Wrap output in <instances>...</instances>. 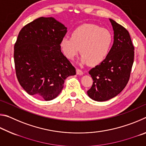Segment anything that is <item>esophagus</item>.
<instances>
[{"label":"esophagus","mask_w":146,"mask_h":146,"mask_svg":"<svg viewBox=\"0 0 146 146\" xmlns=\"http://www.w3.org/2000/svg\"><path fill=\"white\" fill-rule=\"evenodd\" d=\"M76 74H77L78 75H82L84 73L82 70H79V69H76Z\"/></svg>","instance_id":"1"}]
</instances>
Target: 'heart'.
<instances>
[{"label": "heart", "instance_id": "1", "mask_svg": "<svg viewBox=\"0 0 146 146\" xmlns=\"http://www.w3.org/2000/svg\"><path fill=\"white\" fill-rule=\"evenodd\" d=\"M113 44V35L108 29L95 24H84L74 29L71 36L61 38L60 48L66 57L72 60L80 48V61L91 65L100 63L107 56Z\"/></svg>", "mask_w": 146, "mask_h": 146}]
</instances>
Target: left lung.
<instances>
[{
    "label": "left lung",
    "mask_w": 146,
    "mask_h": 146,
    "mask_svg": "<svg viewBox=\"0 0 146 146\" xmlns=\"http://www.w3.org/2000/svg\"><path fill=\"white\" fill-rule=\"evenodd\" d=\"M110 21L114 31L113 46L104 60L89 71L93 82L87 93L97 102L110 100L124 89L134 61V46L129 32L113 19Z\"/></svg>",
    "instance_id": "obj_1"
}]
</instances>
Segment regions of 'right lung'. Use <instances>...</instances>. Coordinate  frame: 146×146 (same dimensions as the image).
Returning a JSON list of instances; mask_svg holds the SVG:
<instances>
[{"label": "right lung", "mask_w": 146, "mask_h": 146, "mask_svg": "<svg viewBox=\"0 0 146 146\" xmlns=\"http://www.w3.org/2000/svg\"><path fill=\"white\" fill-rule=\"evenodd\" d=\"M67 28L53 17H40L23 27L14 46L19 82L29 95L46 101L55 98L65 79L75 68L62 53L61 38Z\"/></svg>", "instance_id": "add662e5"}]
</instances>
